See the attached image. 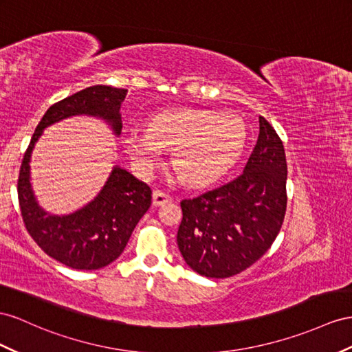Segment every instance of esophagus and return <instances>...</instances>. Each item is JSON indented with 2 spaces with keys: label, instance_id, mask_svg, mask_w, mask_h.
I'll list each match as a JSON object with an SVG mask.
<instances>
[{
  "label": "esophagus",
  "instance_id": "1",
  "mask_svg": "<svg viewBox=\"0 0 352 352\" xmlns=\"http://www.w3.org/2000/svg\"><path fill=\"white\" fill-rule=\"evenodd\" d=\"M169 201H170V195H168L166 192L159 190V188H156V190L153 192V204H155L156 206L157 205H164V204H166Z\"/></svg>",
  "mask_w": 352,
  "mask_h": 352
}]
</instances>
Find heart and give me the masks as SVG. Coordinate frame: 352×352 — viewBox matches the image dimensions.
Segmentation results:
<instances>
[{
	"mask_svg": "<svg viewBox=\"0 0 352 352\" xmlns=\"http://www.w3.org/2000/svg\"><path fill=\"white\" fill-rule=\"evenodd\" d=\"M245 124L235 114L173 108L155 114L146 131H131L124 148L141 175H150L173 150V165L190 186H206L235 165L245 146Z\"/></svg>",
	"mask_w": 352,
	"mask_h": 352,
	"instance_id": "obj_1",
	"label": "heart"
}]
</instances>
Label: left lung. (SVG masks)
<instances>
[{"label":"left lung","instance_id":"8db88e82","mask_svg":"<svg viewBox=\"0 0 352 352\" xmlns=\"http://www.w3.org/2000/svg\"><path fill=\"white\" fill-rule=\"evenodd\" d=\"M245 169L230 182L179 202L177 244L186 263L208 278H229L254 265L274 244L287 210V160L265 117Z\"/></svg>","mask_w":352,"mask_h":352}]
</instances>
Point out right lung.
<instances>
[{
  "label": "right lung",
  "instance_id": "obj_1",
  "mask_svg": "<svg viewBox=\"0 0 352 352\" xmlns=\"http://www.w3.org/2000/svg\"><path fill=\"white\" fill-rule=\"evenodd\" d=\"M126 94V89L98 85L53 104L35 128L25 151L17 179L23 224L44 253L68 267L95 270L114 262L123 253L140 219L150 208L151 188L128 170L116 166L101 193L85 208L65 217L47 215L35 202L31 190V151L46 126L74 114L102 117L119 135V110Z\"/></svg>",
  "mask_w": 352,
  "mask_h": 352
}]
</instances>
